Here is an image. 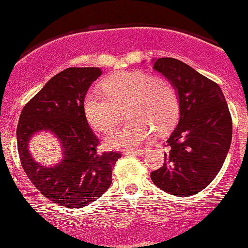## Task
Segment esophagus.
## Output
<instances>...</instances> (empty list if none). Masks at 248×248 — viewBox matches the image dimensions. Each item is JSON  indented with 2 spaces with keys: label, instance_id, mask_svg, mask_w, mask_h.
<instances>
[{
  "label": "esophagus",
  "instance_id": "esophagus-1",
  "mask_svg": "<svg viewBox=\"0 0 248 248\" xmlns=\"http://www.w3.org/2000/svg\"><path fill=\"white\" fill-rule=\"evenodd\" d=\"M126 155H136V156H141L144 154V150H126L124 152Z\"/></svg>",
  "mask_w": 248,
  "mask_h": 248
}]
</instances>
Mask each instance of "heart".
<instances>
[{
    "mask_svg": "<svg viewBox=\"0 0 248 248\" xmlns=\"http://www.w3.org/2000/svg\"><path fill=\"white\" fill-rule=\"evenodd\" d=\"M101 90L90 91L82 99V112L96 132L106 133L118 121L119 109L130 119L106 136V144L115 149L140 147L154 129L167 132L179 114V99L169 79L141 71H124L101 81Z\"/></svg>",
    "mask_w": 248,
    "mask_h": 248,
    "instance_id": "obj_1",
    "label": "heart"
}]
</instances>
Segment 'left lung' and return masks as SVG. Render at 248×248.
Masks as SVG:
<instances>
[{"mask_svg":"<svg viewBox=\"0 0 248 248\" xmlns=\"http://www.w3.org/2000/svg\"><path fill=\"white\" fill-rule=\"evenodd\" d=\"M154 69L178 93L179 121L167 141L164 163L150 173L156 186L183 197L202 191L215 179L232 141V118L217 82L186 62L158 58Z\"/></svg>","mask_w":248,"mask_h":248,"instance_id":"left-lung-1","label":"left lung"}]
</instances>
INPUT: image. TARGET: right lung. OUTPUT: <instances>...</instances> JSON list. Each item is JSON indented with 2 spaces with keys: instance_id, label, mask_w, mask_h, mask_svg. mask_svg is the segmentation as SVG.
<instances>
[{
  "instance_id": "add662e5",
  "label": "right lung",
  "mask_w": 248,
  "mask_h": 248,
  "mask_svg": "<svg viewBox=\"0 0 248 248\" xmlns=\"http://www.w3.org/2000/svg\"><path fill=\"white\" fill-rule=\"evenodd\" d=\"M101 75L99 67H69L50 79L23 107L17 126V149L28 178L49 201L64 207H82L112 184L120 153H98L99 139L82 112V99ZM49 130L60 139L64 157L56 167L33 161L27 142L36 131Z\"/></svg>"
}]
</instances>
